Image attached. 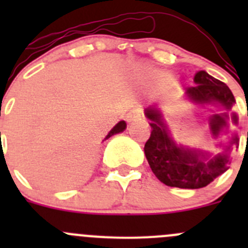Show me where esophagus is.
<instances>
[{"mask_svg":"<svg viewBox=\"0 0 248 248\" xmlns=\"http://www.w3.org/2000/svg\"><path fill=\"white\" fill-rule=\"evenodd\" d=\"M143 118V110L140 108H133L128 114H126V120L129 123L138 122Z\"/></svg>","mask_w":248,"mask_h":248,"instance_id":"1","label":"esophagus"}]
</instances>
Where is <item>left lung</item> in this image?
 Wrapping results in <instances>:
<instances>
[{"label":"left lung","mask_w":248,"mask_h":248,"mask_svg":"<svg viewBox=\"0 0 248 248\" xmlns=\"http://www.w3.org/2000/svg\"><path fill=\"white\" fill-rule=\"evenodd\" d=\"M194 82L196 85L186 89L187 98L200 104L216 103L223 111L215 115L229 117V110L235 104L229 87L205 71L195 74ZM145 115L150 120L151 134L144 151L151 170L163 184L180 189H200L229 169L230 151L238 144L236 133H232L229 144L221 153L210 157L209 153L177 145L157 108L149 107Z\"/></svg>","instance_id":"left-lung-1"}]
</instances>
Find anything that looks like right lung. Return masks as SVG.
Listing matches in <instances>:
<instances>
[{"mask_svg":"<svg viewBox=\"0 0 248 248\" xmlns=\"http://www.w3.org/2000/svg\"><path fill=\"white\" fill-rule=\"evenodd\" d=\"M125 128H126V123L124 122V120H122V122H119V123H118L117 125L114 126V128L111 129L110 131H109V134L107 135V137H105V139H104V140L109 139V138H110V137H113L114 134H118V133H122V131H124V130H125Z\"/></svg>","mask_w":248,"mask_h":248,"instance_id":"obj_1","label":"right lung"}]
</instances>
